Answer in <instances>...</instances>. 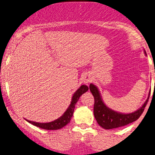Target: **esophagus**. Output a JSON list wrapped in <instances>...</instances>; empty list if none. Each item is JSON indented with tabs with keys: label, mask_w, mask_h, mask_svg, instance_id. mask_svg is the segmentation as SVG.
I'll list each match as a JSON object with an SVG mask.
<instances>
[{
	"label": "esophagus",
	"mask_w": 155,
	"mask_h": 155,
	"mask_svg": "<svg viewBox=\"0 0 155 155\" xmlns=\"http://www.w3.org/2000/svg\"><path fill=\"white\" fill-rule=\"evenodd\" d=\"M91 81H92V78H91V76L89 75V74H85V75H84V82L85 84H89L90 82H91Z\"/></svg>",
	"instance_id": "34e87169"
}]
</instances>
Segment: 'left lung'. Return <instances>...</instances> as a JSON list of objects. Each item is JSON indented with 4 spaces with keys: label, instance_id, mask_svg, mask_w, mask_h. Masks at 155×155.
I'll use <instances>...</instances> for the list:
<instances>
[{
    "label": "left lung",
    "instance_id": "1",
    "mask_svg": "<svg viewBox=\"0 0 155 155\" xmlns=\"http://www.w3.org/2000/svg\"><path fill=\"white\" fill-rule=\"evenodd\" d=\"M144 52L147 55L145 50H144ZM89 89L94 97V117L99 126L105 130H111V129L125 126L138 119L144 111L150 95V91L145 102L137 110L132 113L124 114L117 112L107 107L102 100L100 92L94 84H90Z\"/></svg>",
    "mask_w": 155,
    "mask_h": 155
}]
</instances>
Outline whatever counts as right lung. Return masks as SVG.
Instances as JSON below:
<instances>
[{
    "label": "right lung",
    "mask_w": 155,
    "mask_h": 155,
    "mask_svg": "<svg viewBox=\"0 0 155 155\" xmlns=\"http://www.w3.org/2000/svg\"><path fill=\"white\" fill-rule=\"evenodd\" d=\"M88 90H89V87L86 85H81L79 89L76 90L74 92L73 97H72L71 104L68 106V109H66V111L63 114L62 116H61L59 118L56 119V120L46 123L36 122V121H29L27 120V119L26 121L31 123V124L34 125V126H36L39 127V128L44 129V130H56L63 128L64 127L68 124L70 122V121H71V117L73 116L74 109H75V105L76 102L79 101V97L83 94L85 93L86 91H87Z\"/></svg>",
    "instance_id": "right-lung-1"
}]
</instances>
